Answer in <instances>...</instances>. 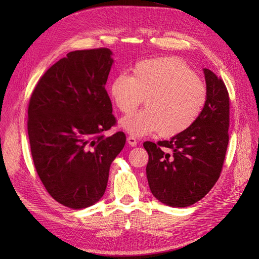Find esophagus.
Listing matches in <instances>:
<instances>
[{
	"label": "esophagus",
	"mask_w": 259,
	"mask_h": 259,
	"mask_svg": "<svg viewBox=\"0 0 259 259\" xmlns=\"http://www.w3.org/2000/svg\"><path fill=\"white\" fill-rule=\"evenodd\" d=\"M126 141H128V144L131 147H135V146H137V144H138V140H137L135 137H133V136H129L128 138H126Z\"/></svg>",
	"instance_id": "34e87169"
}]
</instances>
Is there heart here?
<instances>
[{"instance_id":"1","label":"heart","mask_w":259,"mask_h":259,"mask_svg":"<svg viewBox=\"0 0 259 259\" xmlns=\"http://www.w3.org/2000/svg\"><path fill=\"white\" fill-rule=\"evenodd\" d=\"M109 93L120 112L129 114L144 101L147 108L121 120L135 137L160 131L175 137L188 130L207 102V88L184 60L164 57L137 63L133 75L119 73L110 82Z\"/></svg>"}]
</instances>
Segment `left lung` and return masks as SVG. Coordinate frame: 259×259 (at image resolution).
<instances>
[{
    "label": "left lung",
    "mask_w": 259,
    "mask_h": 259,
    "mask_svg": "<svg viewBox=\"0 0 259 259\" xmlns=\"http://www.w3.org/2000/svg\"><path fill=\"white\" fill-rule=\"evenodd\" d=\"M207 102L188 130L170 140L144 142L148 184L159 201L187 207L205 197L222 174L229 141V95L223 79L203 69Z\"/></svg>",
    "instance_id": "obj_1"
}]
</instances>
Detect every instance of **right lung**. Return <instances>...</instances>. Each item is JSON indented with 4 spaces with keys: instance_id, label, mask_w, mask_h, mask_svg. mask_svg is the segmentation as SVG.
<instances>
[{
    "instance_id": "1",
    "label": "right lung",
    "mask_w": 259,
    "mask_h": 259,
    "mask_svg": "<svg viewBox=\"0 0 259 259\" xmlns=\"http://www.w3.org/2000/svg\"><path fill=\"white\" fill-rule=\"evenodd\" d=\"M107 48L76 50L59 60L33 90L27 135L36 172L54 200L72 208L96 203L110 164L125 144L106 90L113 60Z\"/></svg>"
}]
</instances>
